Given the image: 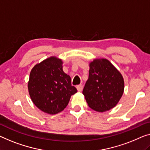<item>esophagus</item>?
Returning a JSON list of instances; mask_svg holds the SVG:
<instances>
[{"label":"esophagus","instance_id":"1","mask_svg":"<svg viewBox=\"0 0 150 150\" xmlns=\"http://www.w3.org/2000/svg\"><path fill=\"white\" fill-rule=\"evenodd\" d=\"M77 89L78 91H81L82 89H83V86L82 85H78L77 86Z\"/></svg>","mask_w":150,"mask_h":150}]
</instances>
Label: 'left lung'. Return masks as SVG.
Instances as JSON below:
<instances>
[{
    "mask_svg": "<svg viewBox=\"0 0 150 150\" xmlns=\"http://www.w3.org/2000/svg\"><path fill=\"white\" fill-rule=\"evenodd\" d=\"M124 79L119 71L106 59L89 63V77L83 90L89 108L98 112L110 110L124 92Z\"/></svg>",
    "mask_w": 150,
    "mask_h": 150,
    "instance_id": "left-lung-1",
    "label": "left lung"
}]
</instances>
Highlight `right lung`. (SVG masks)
I'll return each mask as SVG.
<instances>
[{"instance_id": "1", "label": "right lung", "mask_w": 150, "mask_h": 150, "mask_svg": "<svg viewBox=\"0 0 150 150\" xmlns=\"http://www.w3.org/2000/svg\"><path fill=\"white\" fill-rule=\"evenodd\" d=\"M28 91L33 103L44 112L56 115L66 108L77 92L70 76L62 70V61L51 57L36 64L30 72Z\"/></svg>"}]
</instances>
